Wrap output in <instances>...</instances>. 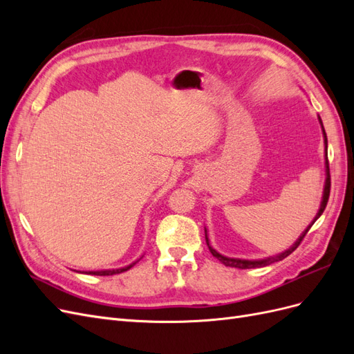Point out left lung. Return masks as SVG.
Returning a JSON list of instances; mask_svg holds the SVG:
<instances>
[{"label":"left lung","instance_id":"obj_1","mask_svg":"<svg viewBox=\"0 0 354 354\" xmlns=\"http://www.w3.org/2000/svg\"><path fill=\"white\" fill-rule=\"evenodd\" d=\"M324 134H325V130H324ZM325 145H328V140H326V136H325ZM329 192H330V174H329V164H328V152H326V183H325V190H324V201H322V203H320V209H319V212H317V216H316V218L313 220V223L310 224V226L304 230V233L301 234V236H299V239L291 246V248H289L288 251H285V252H282V254H279V255H276V257H270V259H264V260H255V261H251V260H239V259H227V257H224V255H221V254H218L216 250L214 248H211L209 246V243H208V238H207V243H208V248H209V252L216 257L217 260H220L224 266H227V267H236V269H255V267H264V266H269V264H272V263H276V261H281V260H283V259H286V257L291 254V252H294L297 248H298V245L301 243V241L304 239V236L307 234V232L310 230V227L313 226L315 224V221L322 216V212L325 211V208H326V203H328V199H329ZM207 236V234H205Z\"/></svg>","mask_w":354,"mask_h":354}]
</instances>
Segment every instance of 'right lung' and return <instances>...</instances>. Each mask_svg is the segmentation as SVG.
I'll return each instance as SVG.
<instances>
[{"label":"right lung","mask_w":354,"mask_h":354,"mask_svg":"<svg viewBox=\"0 0 354 354\" xmlns=\"http://www.w3.org/2000/svg\"><path fill=\"white\" fill-rule=\"evenodd\" d=\"M136 263L127 266V267H122V269H116V270H100V272H88L87 274H95V276H111V274H118V273H122V272H127L128 269H131V267L134 266Z\"/></svg>","instance_id":"right-lung-1"}]
</instances>
